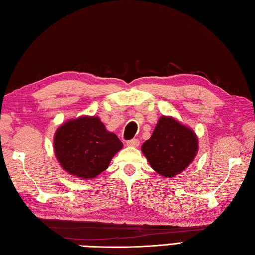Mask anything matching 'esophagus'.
Wrapping results in <instances>:
<instances>
[{"mask_svg":"<svg viewBox=\"0 0 255 255\" xmlns=\"http://www.w3.org/2000/svg\"><path fill=\"white\" fill-rule=\"evenodd\" d=\"M140 143V141L137 139H132V140H128L127 141V145L128 146H137Z\"/></svg>","mask_w":255,"mask_h":255,"instance_id":"1","label":"esophagus"}]
</instances>
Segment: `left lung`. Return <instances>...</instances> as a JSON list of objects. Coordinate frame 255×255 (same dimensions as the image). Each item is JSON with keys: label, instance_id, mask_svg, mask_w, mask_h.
I'll list each match as a JSON object with an SVG mask.
<instances>
[{"label": "left lung", "instance_id": "left-lung-1", "mask_svg": "<svg viewBox=\"0 0 255 255\" xmlns=\"http://www.w3.org/2000/svg\"><path fill=\"white\" fill-rule=\"evenodd\" d=\"M141 150L155 172L172 178L194 161L198 151V139L191 128L171 116L162 115Z\"/></svg>", "mask_w": 255, "mask_h": 255}]
</instances>
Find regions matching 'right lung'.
<instances>
[{
  "mask_svg": "<svg viewBox=\"0 0 255 255\" xmlns=\"http://www.w3.org/2000/svg\"><path fill=\"white\" fill-rule=\"evenodd\" d=\"M123 143L97 116H80L57 128L53 150L61 168L80 179H93L106 170Z\"/></svg>",
  "mask_w": 255,
  "mask_h": 255,
  "instance_id": "obj_1",
  "label": "right lung"
}]
</instances>
